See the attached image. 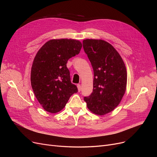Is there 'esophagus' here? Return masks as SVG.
Wrapping results in <instances>:
<instances>
[{
  "label": "esophagus",
  "instance_id": "obj_1",
  "mask_svg": "<svg viewBox=\"0 0 157 157\" xmlns=\"http://www.w3.org/2000/svg\"><path fill=\"white\" fill-rule=\"evenodd\" d=\"M77 88H78V92H80V90H81V86H80V84H77Z\"/></svg>",
  "mask_w": 157,
  "mask_h": 157
}]
</instances>
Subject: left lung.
Returning a JSON list of instances; mask_svg holds the SVG:
<instances>
[{"mask_svg":"<svg viewBox=\"0 0 157 157\" xmlns=\"http://www.w3.org/2000/svg\"><path fill=\"white\" fill-rule=\"evenodd\" d=\"M82 44L94 75L93 92L84 100L92 113L104 115L119 105L124 96L127 84L126 66L118 52L109 42L85 39Z\"/></svg>","mask_w":157,"mask_h":157,"instance_id":"1","label":"left lung"}]
</instances>
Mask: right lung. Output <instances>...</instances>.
Listing matches in <instances>:
<instances>
[{"label":"right lung","instance_id":"1","mask_svg":"<svg viewBox=\"0 0 157 157\" xmlns=\"http://www.w3.org/2000/svg\"><path fill=\"white\" fill-rule=\"evenodd\" d=\"M82 43L74 39H52L36 53L31 71V83L37 100L45 111L58 113L78 92L71 83L67 63L79 54Z\"/></svg>","mask_w":157,"mask_h":157}]
</instances>
